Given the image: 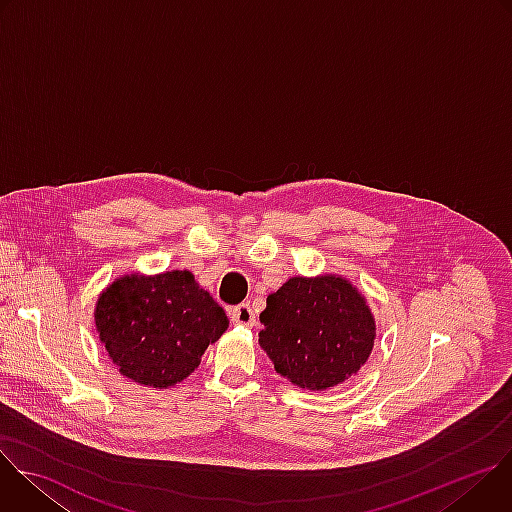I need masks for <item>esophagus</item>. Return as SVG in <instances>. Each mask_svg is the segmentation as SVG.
I'll use <instances>...</instances> for the list:
<instances>
[{
	"instance_id": "obj_1",
	"label": "esophagus",
	"mask_w": 512,
	"mask_h": 512,
	"mask_svg": "<svg viewBox=\"0 0 512 512\" xmlns=\"http://www.w3.org/2000/svg\"><path fill=\"white\" fill-rule=\"evenodd\" d=\"M231 320L241 326H255V312L249 304H239L231 310Z\"/></svg>"
}]
</instances>
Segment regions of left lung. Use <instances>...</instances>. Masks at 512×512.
<instances>
[{
  "instance_id": "1",
  "label": "left lung",
  "mask_w": 512,
  "mask_h": 512,
  "mask_svg": "<svg viewBox=\"0 0 512 512\" xmlns=\"http://www.w3.org/2000/svg\"><path fill=\"white\" fill-rule=\"evenodd\" d=\"M259 344L275 371L308 391H326L356 375L377 336L360 291L340 275L291 277L267 296Z\"/></svg>"
}]
</instances>
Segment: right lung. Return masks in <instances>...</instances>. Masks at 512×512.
Returning <instances> with one entry per match:
<instances>
[{"mask_svg": "<svg viewBox=\"0 0 512 512\" xmlns=\"http://www.w3.org/2000/svg\"><path fill=\"white\" fill-rule=\"evenodd\" d=\"M95 326L123 377L168 389L198 369L229 318L190 271L174 269L115 279L97 300Z\"/></svg>", "mask_w": 512, "mask_h": 512, "instance_id": "add662e5", "label": "right lung"}]
</instances>
